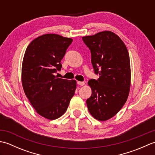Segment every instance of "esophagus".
I'll return each mask as SVG.
<instances>
[{
	"label": "esophagus",
	"mask_w": 155,
	"mask_h": 155,
	"mask_svg": "<svg viewBox=\"0 0 155 155\" xmlns=\"http://www.w3.org/2000/svg\"><path fill=\"white\" fill-rule=\"evenodd\" d=\"M77 84L78 85H80V86H83V85L85 84L84 82H81V81H78L77 82Z\"/></svg>",
	"instance_id": "obj_1"
}]
</instances>
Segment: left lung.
<instances>
[{
  "mask_svg": "<svg viewBox=\"0 0 155 155\" xmlns=\"http://www.w3.org/2000/svg\"><path fill=\"white\" fill-rule=\"evenodd\" d=\"M91 53V62L97 80L88 84L92 94L87 100L92 116L101 121L113 117L126 103L130 87L128 52L123 41L110 31L83 37Z\"/></svg>",
  "mask_w": 155,
  "mask_h": 155,
  "instance_id": "8db88e82",
  "label": "left lung"
}]
</instances>
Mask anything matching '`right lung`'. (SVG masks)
<instances>
[{"label": "right lung", "instance_id": "1", "mask_svg": "<svg viewBox=\"0 0 155 155\" xmlns=\"http://www.w3.org/2000/svg\"><path fill=\"white\" fill-rule=\"evenodd\" d=\"M72 39L55 34L34 39L25 51L22 83L26 96L37 113L54 120L61 117L74 94L77 83L55 76Z\"/></svg>", "mask_w": 155, "mask_h": 155}]
</instances>
